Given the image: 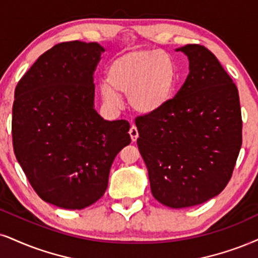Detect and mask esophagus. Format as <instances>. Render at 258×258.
Masks as SVG:
<instances>
[{"label":"esophagus","instance_id":"34e87169","mask_svg":"<svg viewBox=\"0 0 258 258\" xmlns=\"http://www.w3.org/2000/svg\"><path fill=\"white\" fill-rule=\"evenodd\" d=\"M129 135H130V138H132L133 142H135L136 140H138V138H139V130H138V128H136L135 125H132V128H130V130H129Z\"/></svg>","mask_w":258,"mask_h":258}]
</instances>
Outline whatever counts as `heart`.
I'll return each instance as SVG.
<instances>
[{"mask_svg":"<svg viewBox=\"0 0 258 258\" xmlns=\"http://www.w3.org/2000/svg\"><path fill=\"white\" fill-rule=\"evenodd\" d=\"M107 82L100 85L101 98L118 106L128 94L130 106L140 113H155L170 103L178 81L176 63L158 50H133L110 63Z\"/></svg>","mask_w":258,"mask_h":258,"instance_id":"heart-1","label":"heart"}]
</instances>
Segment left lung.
<instances>
[{
	"instance_id": "1",
	"label": "left lung",
	"mask_w": 258,
	"mask_h": 258,
	"mask_svg": "<svg viewBox=\"0 0 258 258\" xmlns=\"http://www.w3.org/2000/svg\"><path fill=\"white\" fill-rule=\"evenodd\" d=\"M189 75L164 109L135 120L154 199L171 208L201 205L230 182L241 147L237 86L199 44L179 47Z\"/></svg>"
}]
</instances>
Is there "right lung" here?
Here are the masks:
<instances>
[{"label":"right lung","mask_w":258,"mask_h":258,"mask_svg":"<svg viewBox=\"0 0 258 258\" xmlns=\"http://www.w3.org/2000/svg\"><path fill=\"white\" fill-rule=\"evenodd\" d=\"M101 52L98 43L57 44L15 87V157L38 196L59 208L97 202L114 158L132 141L126 120H105L94 110L93 74Z\"/></svg>","instance_id":"right-lung-1"}]
</instances>
